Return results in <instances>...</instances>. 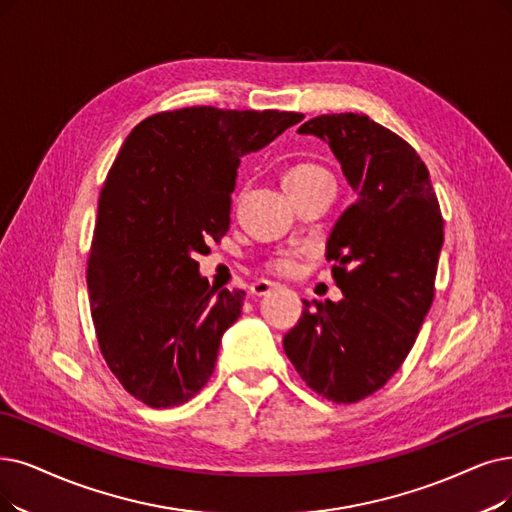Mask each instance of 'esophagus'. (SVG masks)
Returning a JSON list of instances; mask_svg holds the SVG:
<instances>
[{
	"instance_id": "34e87169",
	"label": "esophagus",
	"mask_w": 512,
	"mask_h": 512,
	"mask_svg": "<svg viewBox=\"0 0 512 512\" xmlns=\"http://www.w3.org/2000/svg\"><path fill=\"white\" fill-rule=\"evenodd\" d=\"M275 290V283L273 281H267V279H260V281H256V283H252V288H250V294L256 298H260V296H267V294H271Z\"/></svg>"
}]
</instances>
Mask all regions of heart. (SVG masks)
I'll return each instance as SVG.
<instances>
[{"label": "heart", "instance_id": "heart-1", "mask_svg": "<svg viewBox=\"0 0 512 512\" xmlns=\"http://www.w3.org/2000/svg\"><path fill=\"white\" fill-rule=\"evenodd\" d=\"M285 187H302V185H317V182H334L332 174L317 163H298L292 166L283 176ZM298 267V252H281L271 260V269L277 273H292Z\"/></svg>", "mask_w": 512, "mask_h": 512}]
</instances>
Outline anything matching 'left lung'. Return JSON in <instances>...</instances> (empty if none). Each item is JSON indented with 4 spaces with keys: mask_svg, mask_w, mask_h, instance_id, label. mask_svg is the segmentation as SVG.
<instances>
[{
    "mask_svg": "<svg viewBox=\"0 0 512 512\" xmlns=\"http://www.w3.org/2000/svg\"><path fill=\"white\" fill-rule=\"evenodd\" d=\"M298 134L330 145L357 199L325 243L344 298L302 300L283 351L315 393L355 403L384 386L412 351L433 304L443 218L420 155L374 119L319 115Z\"/></svg>",
    "mask_w": 512,
    "mask_h": 512,
    "instance_id": "8db88e82",
    "label": "left lung"
}]
</instances>
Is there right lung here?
Masks as SVG:
<instances>
[{"mask_svg":"<svg viewBox=\"0 0 512 512\" xmlns=\"http://www.w3.org/2000/svg\"><path fill=\"white\" fill-rule=\"evenodd\" d=\"M302 121L285 111L191 107L132 130L102 187L88 262L92 321L109 370L151 407L201 391L245 292L199 273L231 224L241 157Z\"/></svg>","mask_w":512,"mask_h":512,"instance_id":"1","label":"right lung"}]
</instances>
